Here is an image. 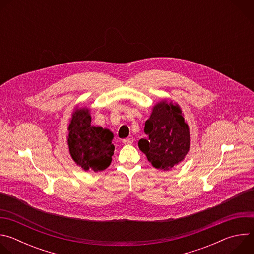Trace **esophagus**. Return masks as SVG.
Instances as JSON below:
<instances>
[{"label": "esophagus", "instance_id": "obj_1", "mask_svg": "<svg viewBox=\"0 0 254 254\" xmlns=\"http://www.w3.org/2000/svg\"><path fill=\"white\" fill-rule=\"evenodd\" d=\"M123 142H124V143H127V144H131V143L133 142V138H132V137L125 138V139H123Z\"/></svg>", "mask_w": 254, "mask_h": 254}]
</instances>
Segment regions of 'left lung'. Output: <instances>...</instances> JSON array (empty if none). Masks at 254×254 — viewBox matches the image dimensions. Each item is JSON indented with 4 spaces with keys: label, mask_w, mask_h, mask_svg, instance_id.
Returning a JSON list of instances; mask_svg holds the SVG:
<instances>
[{
    "label": "left lung",
    "mask_w": 254,
    "mask_h": 254,
    "mask_svg": "<svg viewBox=\"0 0 254 254\" xmlns=\"http://www.w3.org/2000/svg\"><path fill=\"white\" fill-rule=\"evenodd\" d=\"M178 105L162 101L153 110L144 124L148 138L138 140L139 150L148 161L159 170L168 171L179 164L190 148L188 125Z\"/></svg>",
    "instance_id": "1"
}]
</instances>
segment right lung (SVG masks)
Instances as JSON below:
<instances>
[{"label":"right lung","mask_w":254,"mask_h":254,"mask_svg":"<svg viewBox=\"0 0 254 254\" xmlns=\"http://www.w3.org/2000/svg\"><path fill=\"white\" fill-rule=\"evenodd\" d=\"M88 110H77L69 125L68 146L70 155L83 170L100 172L111 165L115 146L108 129L90 125Z\"/></svg>","instance_id":"add662e5"}]
</instances>
